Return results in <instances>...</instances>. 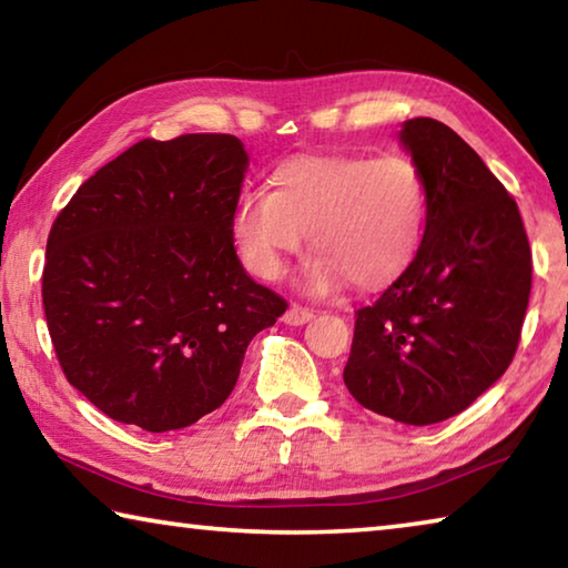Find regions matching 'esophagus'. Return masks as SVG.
<instances>
[{
	"label": "esophagus",
	"instance_id": "esophagus-1",
	"mask_svg": "<svg viewBox=\"0 0 568 568\" xmlns=\"http://www.w3.org/2000/svg\"><path fill=\"white\" fill-rule=\"evenodd\" d=\"M311 318H313V311H307V307H303V305H291L283 315V323L285 325H305Z\"/></svg>",
	"mask_w": 568,
	"mask_h": 568
}]
</instances>
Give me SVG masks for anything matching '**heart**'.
<instances>
[{
	"mask_svg": "<svg viewBox=\"0 0 568 568\" xmlns=\"http://www.w3.org/2000/svg\"><path fill=\"white\" fill-rule=\"evenodd\" d=\"M271 180L275 190L240 192L230 220L240 257L261 281H281L307 233L315 261L305 287L313 295L341 291L345 281L378 291L416 257L428 190L410 158L297 155L281 162Z\"/></svg>",
	"mask_w": 568,
	"mask_h": 568,
	"instance_id": "heart-1",
	"label": "heart"
}]
</instances>
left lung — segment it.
<instances>
[{
    "label": "left lung",
    "instance_id": "obj_1",
    "mask_svg": "<svg viewBox=\"0 0 568 568\" xmlns=\"http://www.w3.org/2000/svg\"><path fill=\"white\" fill-rule=\"evenodd\" d=\"M403 148L428 190L410 265L355 311L343 381L373 413L428 426L466 410L511 365L531 295L516 200L448 124L413 118Z\"/></svg>",
    "mask_w": 568,
    "mask_h": 568
}]
</instances>
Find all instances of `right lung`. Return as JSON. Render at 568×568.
I'll return each instance as SVG.
<instances>
[{
	"mask_svg": "<svg viewBox=\"0 0 568 568\" xmlns=\"http://www.w3.org/2000/svg\"><path fill=\"white\" fill-rule=\"evenodd\" d=\"M235 134L140 140L82 182L47 237L42 303L67 381L104 416L185 428L233 393L287 303L237 261Z\"/></svg>",
	"mask_w": 568,
	"mask_h": 568,
	"instance_id": "right-lung-1",
	"label": "right lung"
}]
</instances>
